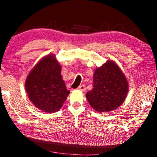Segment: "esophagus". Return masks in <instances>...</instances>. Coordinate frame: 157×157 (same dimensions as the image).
Here are the masks:
<instances>
[{
  "mask_svg": "<svg viewBox=\"0 0 157 157\" xmlns=\"http://www.w3.org/2000/svg\"><path fill=\"white\" fill-rule=\"evenodd\" d=\"M77 89H78L79 90H80V91H85V90H86V86H85V85H83V84L80 85V86H79Z\"/></svg>",
  "mask_w": 157,
  "mask_h": 157,
  "instance_id": "1",
  "label": "esophagus"
}]
</instances>
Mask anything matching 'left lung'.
<instances>
[{"label": "left lung", "instance_id": "left-lung-1", "mask_svg": "<svg viewBox=\"0 0 157 157\" xmlns=\"http://www.w3.org/2000/svg\"><path fill=\"white\" fill-rule=\"evenodd\" d=\"M93 89L86 93L89 104L99 112L117 109L128 91V80L120 67L108 60L94 73Z\"/></svg>", "mask_w": 157, "mask_h": 157}]
</instances>
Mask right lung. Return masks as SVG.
Returning <instances> with one entry per match:
<instances>
[{
	"instance_id": "add662e5",
	"label": "right lung",
	"mask_w": 157,
	"mask_h": 157,
	"mask_svg": "<svg viewBox=\"0 0 157 157\" xmlns=\"http://www.w3.org/2000/svg\"><path fill=\"white\" fill-rule=\"evenodd\" d=\"M25 87L35 107L47 113L58 111L69 94L61 76V66L53 55L36 64L27 77Z\"/></svg>"
}]
</instances>
